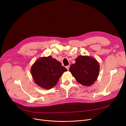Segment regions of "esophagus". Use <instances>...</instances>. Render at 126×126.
Segmentation results:
<instances>
[{
	"instance_id": "esophagus-1",
	"label": "esophagus",
	"mask_w": 126,
	"mask_h": 126,
	"mask_svg": "<svg viewBox=\"0 0 126 126\" xmlns=\"http://www.w3.org/2000/svg\"><path fill=\"white\" fill-rule=\"evenodd\" d=\"M66 69H67V70H69V65H68V66H66Z\"/></svg>"
}]
</instances>
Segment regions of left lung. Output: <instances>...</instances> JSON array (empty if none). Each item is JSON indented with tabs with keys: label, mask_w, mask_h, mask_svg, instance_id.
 Returning <instances> with one entry per match:
<instances>
[{
	"label": "left lung",
	"mask_w": 126,
	"mask_h": 126,
	"mask_svg": "<svg viewBox=\"0 0 126 126\" xmlns=\"http://www.w3.org/2000/svg\"><path fill=\"white\" fill-rule=\"evenodd\" d=\"M70 66L69 72L82 85L86 86L92 85L99 72V65L97 60L93 57L80 56Z\"/></svg>",
	"instance_id": "obj_1"
}]
</instances>
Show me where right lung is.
Listing matches in <instances>:
<instances>
[{"label":"right lung","mask_w":126,"mask_h":126,"mask_svg":"<svg viewBox=\"0 0 126 126\" xmlns=\"http://www.w3.org/2000/svg\"><path fill=\"white\" fill-rule=\"evenodd\" d=\"M67 69L51 56L42 57L33 64L31 73L33 78L42 88L50 89L55 86L59 79Z\"/></svg>","instance_id":"right-lung-1"}]
</instances>
